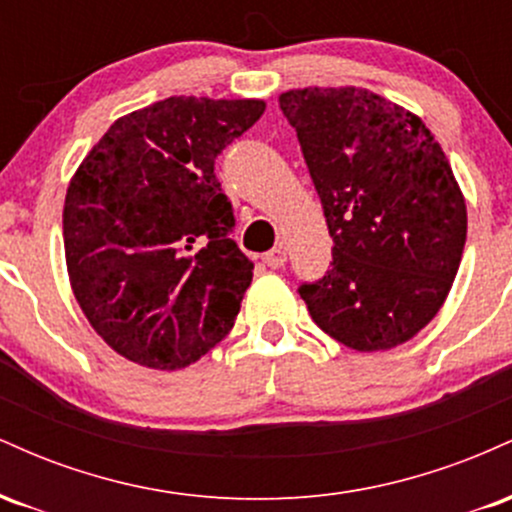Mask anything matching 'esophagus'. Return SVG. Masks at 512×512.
<instances>
[{
    "mask_svg": "<svg viewBox=\"0 0 512 512\" xmlns=\"http://www.w3.org/2000/svg\"><path fill=\"white\" fill-rule=\"evenodd\" d=\"M262 260H264V264H267V267H272V269L284 267V264H286V250H284V248L269 250L267 255L262 257Z\"/></svg>",
    "mask_w": 512,
    "mask_h": 512,
    "instance_id": "1",
    "label": "esophagus"
}]
</instances>
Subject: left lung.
Instances as JSON below:
<instances>
[{"label":"left lung","mask_w":512,"mask_h":512,"mask_svg":"<svg viewBox=\"0 0 512 512\" xmlns=\"http://www.w3.org/2000/svg\"><path fill=\"white\" fill-rule=\"evenodd\" d=\"M296 129L334 240L332 269L298 293L322 332L356 351L409 342L460 269L467 204L431 129L368 88H293Z\"/></svg>","instance_id":"8db88e82"}]
</instances>
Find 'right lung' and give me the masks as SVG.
Returning <instances> with one entry per match:
<instances>
[{
    "mask_svg": "<svg viewBox=\"0 0 512 512\" xmlns=\"http://www.w3.org/2000/svg\"><path fill=\"white\" fill-rule=\"evenodd\" d=\"M264 101L173 96L110 125L67 187L69 284L127 361L190 366L231 332L252 264L231 238L214 161Z\"/></svg>",
    "mask_w": 512,
    "mask_h": 512,
    "instance_id": "add662e5",
    "label": "right lung"
}]
</instances>
